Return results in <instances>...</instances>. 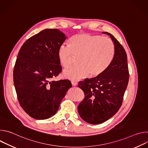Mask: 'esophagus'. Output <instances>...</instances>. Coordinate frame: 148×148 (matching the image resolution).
I'll list each match as a JSON object with an SVG mask.
<instances>
[{"label":"esophagus","mask_w":148,"mask_h":148,"mask_svg":"<svg viewBox=\"0 0 148 148\" xmlns=\"http://www.w3.org/2000/svg\"><path fill=\"white\" fill-rule=\"evenodd\" d=\"M77 84H78L77 82H75V81H72V85H73V86H77Z\"/></svg>","instance_id":"1"}]
</instances>
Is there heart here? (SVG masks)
Listing matches in <instances>:
<instances>
[{
  "label": "heart",
  "mask_w": 148,
  "mask_h": 148,
  "mask_svg": "<svg viewBox=\"0 0 148 148\" xmlns=\"http://www.w3.org/2000/svg\"><path fill=\"white\" fill-rule=\"evenodd\" d=\"M115 53V45L110 38L84 33L73 36L69 46L61 45L57 56L64 69L70 67L77 57L78 66L64 71L66 78L77 81L89 74L95 77L103 74L111 64Z\"/></svg>",
  "instance_id": "obj_1"
}]
</instances>
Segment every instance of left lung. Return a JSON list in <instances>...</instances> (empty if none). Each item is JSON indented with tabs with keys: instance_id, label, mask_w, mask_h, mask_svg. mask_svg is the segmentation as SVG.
I'll return each mask as SVG.
<instances>
[{
	"instance_id": "left-lung-1",
	"label": "left lung",
	"mask_w": 148,
	"mask_h": 148,
	"mask_svg": "<svg viewBox=\"0 0 148 148\" xmlns=\"http://www.w3.org/2000/svg\"><path fill=\"white\" fill-rule=\"evenodd\" d=\"M110 36L115 48L114 60L108 69L95 78L78 83L85 98L78 107L81 118L91 124H99L113 116L121 108L129 81L127 56L123 46Z\"/></svg>"
}]
</instances>
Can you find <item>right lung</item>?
Returning a JSON list of instances; mask_svg holds the SVG:
<instances>
[{
  "instance_id": "right-lung-1",
  "label": "right lung",
  "mask_w": 148,
  "mask_h": 148,
  "mask_svg": "<svg viewBox=\"0 0 148 148\" xmlns=\"http://www.w3.org/2000/svg\"><path fill=\"white\" fill-rule=\"evenodd\" d=\"M66 39L56 29H45L27 39L18 53L13 70L18 101L36 119L54 115L72 87L69 79L51 81L62 71L57 52Z\"/></svg>"
}]
</instances>
